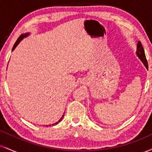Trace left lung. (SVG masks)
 I'll use <instances>...</instances> for the list:
<instances>
[{"mask_svg": "<svg viewBox=\"0 0 152 152\" xmlns=\"http://www.w3.org/2000/svg\"><path fill=\"white\" fill-rule=\"evenodd\" d=\"M137 56H138V58L141 60V61L144 64V65L145 66L146 68H148V64L147 58H146L145 53H144V50L143 47H142V43L140 41L138 42L137 46V52H136Z\"/></svg>", "mask_w": 152, "mask_h": 152, "instance_id": "1", "label": "left lung"}]
</instances>
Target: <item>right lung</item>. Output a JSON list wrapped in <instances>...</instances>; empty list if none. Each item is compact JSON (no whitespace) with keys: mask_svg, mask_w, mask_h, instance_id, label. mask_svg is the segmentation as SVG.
<instances>
[{"mask_svg":"<svg viewBox=\"0 0 152 152\" xmlns=\"http://www.w3.org/2000/svg\"><path fill=\"white\" fill-rule=\"evenodd\" d=\"M30 35V32H27V33H25V34H21L20 36L19 37V38H18V39H17V41L15 42V45H14V46H13V47H12V51H13L16 48V47L18 46V45H19V43L20 42L22 41V40H23L24 38H25V37H27V36H29ZM64 115H62V117H61V118H60V120H58V121H57L56 122H55V123H54V124H52V125H57V124L58 123V122H59L60 121H61V120H62V119H63V117H64ZM44 126V125H43ZM47 127V126H49V125H46ZM49 126H51V125H49Z\"/></svg>","mask_w":152,"mask_h":152,"instance_id":"add662e5","label":"right lung"}]
</instances>
